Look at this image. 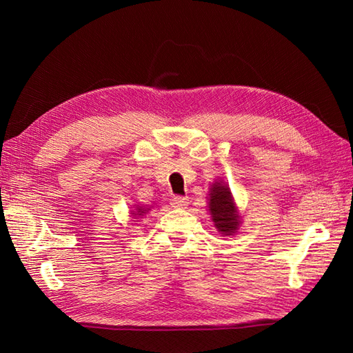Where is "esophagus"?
Listing matches in <instances>:
<instances>
[{
	"label": "esophagus",
	"instance_id": "34e87169",
	"mask_svg": "<svg viewBox=\"0 0 353 353\" xmlns=\"http://www.w3.org/2000/svg\"><path fill=\"white\" fill-rule=\"evenodd\" d=\"M171 205L172 208H185L188 206V199L182 196H174L171 199Z\"/></svg>",
	"mask_w": 353,
	"mask_h": 353
}]
</instances>
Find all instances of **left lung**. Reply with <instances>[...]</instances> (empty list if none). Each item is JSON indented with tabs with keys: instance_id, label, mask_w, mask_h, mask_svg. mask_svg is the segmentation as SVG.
Instances as JSON below:
<instances>
[{
	"instance_id": "obj_1",
	"label": "left lung",
	"mask_w": 353,
	"mask_h": 353,
	"mask_svg": "<svg viewBox=\"0 0 353 353\" xmlns=\"http://www.w3.org/2000/svg\"><path fill=\"white\" fill-rule=\"evenodd\" d=\"M209 212H211L215 228L223 235H234L241 224L238 208L232 197L229 186L223 182H215L209 188Z\"/></svg>"
}]
</instances>
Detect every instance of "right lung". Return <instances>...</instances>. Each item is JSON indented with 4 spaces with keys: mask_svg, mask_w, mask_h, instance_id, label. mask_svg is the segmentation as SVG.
<instances>
[{
    "mask_svg": "<svg viewBox=\"0 0 353 353\" xmlns=\"http://www.w3.org/2000/svg\"><path fill=\"white\" fill-rule=\"evenodd\" d=\"M148 211H150V208H144V206L134 205V209L132 211V215H133V219H134V216H142V215H145Z\"/></svg>",
    "mask_w": 353,
    "mask_h": 353,
    "instance_id": "add662e5",
    "label": "right lung"
}]
</instances>
